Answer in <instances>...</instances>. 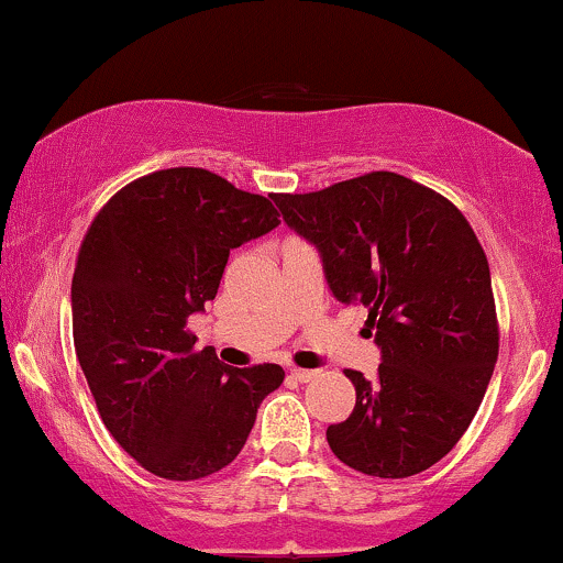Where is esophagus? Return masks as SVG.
Returning a JSON list of instances; mask_svg holds the SVG:
<instances>
[{"label": "esophagus", "instance_id": "esophagus-1", "mask_svg": "<svg viewBox=\"0 0 563 563\" xmlns=\"http://www.w3.org/2000/svg\"><path fill=\"white\" fill-rule=\"evenodd\" d=\"M289 376H292L295 382H310L316 379V372H308V368H289Z\"/></svg>", "mask_w": 563, "mask_h": 563}]
</instances>
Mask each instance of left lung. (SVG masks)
I'll return each mask as SVG.
<instances>
[{"mask_svg": "<svg viewBox=\"0 0 563 563\" xmlns=\"http://www.w3.org/2000/svg\"><path fill=\"white\" fill-rule=\"evenodd\" d=\"M319 250L329 289L376 329L372 379L345 372L355 408L327 429L342 464L402 479L438 464L472 424L498 361L485 250L451 200L389 170L308 195H274Z\"/></svg>", "mask_w": 563, "mask_h": 563, "instance_id": "1", "label": "left lung"}]
</instances>
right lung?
Instances as JSON below:
<instances>
[{"mask_svg": "<svg viewBox=\"0 0 563 563\" xmlns=\"http://www.w3.org/2000/svg\"><path fill=\"white\" fill-rule=\"evenodd\" d=\"M279 223L271 197L205 168H168L110 197L86 231L70 287L78 363L108 432L157 477L229 466L284 382L276 363L227 366L187 329L231 250Z\"/></svg>", "mask_w": 563, "mask_h": 563, "instance_id": "add662e5", "label": "right lung"}]
</instances>
